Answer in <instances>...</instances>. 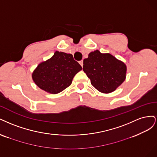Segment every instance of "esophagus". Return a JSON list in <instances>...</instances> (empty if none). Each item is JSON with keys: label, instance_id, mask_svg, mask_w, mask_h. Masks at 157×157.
I'll return each instance as SVG.
<instances>
[{"label": "esophagus", "instance_id": "obj_1", "mask_svg": "<svg viewBox=\"0 0 157 157\" xmlns=\"http://www.w3.org/2000/svg\"><path fill=\"white\" fill-rule=\"evenodd\" d=\"M79 64H80V65L82 66V67H83V60H80V61H79Z\"/></svg>", "mask_w": 157, "mask_h": 157}]
</instances>
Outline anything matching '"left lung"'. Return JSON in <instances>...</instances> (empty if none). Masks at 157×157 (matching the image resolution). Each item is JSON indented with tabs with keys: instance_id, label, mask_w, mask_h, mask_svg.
Segmentation results:
<instances>
[{
	"instance_id": "1",
	"label": "left lung",
	"mask_w": 157,
	"mask_h": 157,
	"mask_svg": "<svg viewBox=\"0 0 157 157\" xmlns=\"http://www.w3.org/2000/svg\"><path fill=\"white\" fill-rule=\"evenodd\" d=\"M83 70L95 89L101 93H109L125 80L126 66L112 55L96 50L83 60Z\"/></svg>"
}]
</instances>
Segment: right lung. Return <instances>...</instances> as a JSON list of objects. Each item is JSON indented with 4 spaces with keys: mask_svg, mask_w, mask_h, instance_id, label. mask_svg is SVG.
I'll use <instances>...</instances> for the list:
<instances>
[{
    "mask_svg": "<svg viewBox=\"0 0 157 157\" xmlns=\"http://www.w3.org/2000/svg\"><path fill=\"white\" fill-rule=\"evenodd\" d=\"M82 69L72 54L57 51L52 58L38 65L32 78L41 89L57 94L71 85L75 75Z\"/></svg>",
    "mask_w": 157,
    "mask_h": 157,
    "instance_id": "right-lung-1",
    "label": "right lung"
}]
</instances>
